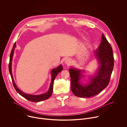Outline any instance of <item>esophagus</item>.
<instances>
[{
    "label": "esophagus",
    "mask_w": 127,
    "mask_h": 127,
    "mask_svg": "<svg viewBox=\"0 0 127 127\" xmlns=\"http://www.w3.org/2000/svg\"><path fill=\"white\" fill-rule=\"evenodd\" d=\"M64 62H65V64H67V65H70V64H71V60H70V59L67 58V59H65Z\"/></svg>",
    "instance_id": "1"
}]
</instances>
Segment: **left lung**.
I'll list each match as a JSON object with an SVG mask.
<instances>
[{"label":"left lung","instance_id":"1","mask_svg":"<svg viewBox=\"0 0 127 127\" xmlns=\"http://www.w3.org/2000/svg\"><path fill=\"white\" fill-rule=\"evenodd\" d=\"M98 60V70L94 76L91 77L90 82L82 85L80 81L83 71L74 68L69 69L71 78V90L73 93L79 97L89 98L94 96L105 89L109 85L114 66V58L112 47L102 34L101 43L94 52Z\"/></svg>","mask_w":127,"mask_h":127}]
</instances>
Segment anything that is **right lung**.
Returning <instances> with one entry per match:
<instances>
[{
	"label": "right lung",
	"mask_w": 127,
	"mask_h": 127,
	"mask_svg": "<svg viewBox=\"0 0 127 127\" xmlns=\"http://www.w3.org/2000/svg\"><path fill=\"white\" fill-rule=\"evenodd\" d=\"M16 46V42L14 43L12 51L11 52L10 54V62L9 64V72L11 75V78L12 80V82H13V86L16 90V91H17V92L21 96H22V97H23L24 98H25V99H26L27 100L33 102H40V101H42L45 100H46L47 99H48L52 95V92H53V83H54V81L55 79L56 78V77L57 76V75L62 70H63V66L62 65H59L58 67L54 68L51 71V76H52V80H51V82L50 84V88L49 89L48 91L45 93H43L42 94H40V95H31V94H26L23 92H22L20 90H19L18 89V88L17 87L13 77V75H12V59H13V56L14 54V50Z\"/></svg>",
	"instance_id": "obj_1"
}]
</instances>
